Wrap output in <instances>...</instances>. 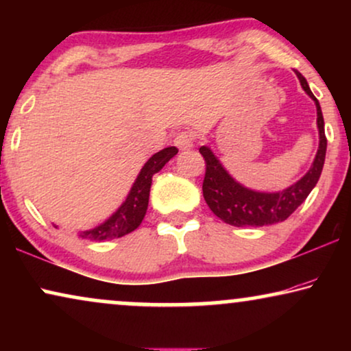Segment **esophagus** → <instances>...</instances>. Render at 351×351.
<instances>
[{
  "label": "esophagus",
  "mask_w": 351,
  "mask_h": 351,
  "mask_svg": "<svg viewBox=\"0 0 351 351\" xmlns=\"http://www.w3.org/2000/svg\"><path fill=\"white\" fill-rule=\"evenodd\" d=\"M174 143L180 150H190L195 145V134L191 131H182L177 134Z\"/></svg>",
  "instance_id": "esophagus-1"
}]
</instances>
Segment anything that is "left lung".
<instances>
[{
    "label": "left lung",
    "mask_w": 351,
    "mask_h": 351,
    "mask_svg": "<svg viewBox=\"0 0 351 351\" xmlns=\"http://www.w3.org/2000/svg\"><path fill=\"white\" fill-rule=\"evenodd\" d=\"M295 75L305 93L315 100L316 114H318L316 124H318L319 132V147L308 172L294 185L287 186L282 191H276V193L249 190L244 185L238 184L225 171L222 162L210 152L209 147L199 148V153L206 161L203 196L209 209L225 223L233 225V227H263V225L282 222L304 203L310 191L318 184L324 166L326 147H328L324 134V118L318 99L310 90L306 80L297 70Z\"/></svg>",
    "instance_id": "left-lung-1"
}]
</instances>
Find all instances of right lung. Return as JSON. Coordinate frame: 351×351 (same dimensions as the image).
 <instances>
[{
    "label": "right lung",
    "instance_id": "right-lung-1",
    "mask_svg": "<svg viewBox=\"0 0 351 351\" xmlns=\"http://www.w3.org/2000/svg\"><path fill=\"white\" fill-rule=\"evenodd\" d=\"M177 152L179 150L176 147H167L162 148L161 152L155 153L143 165L136 182H134L131 191H129L126 201L119 206L117 213L105 220L104 223H100L99 227L86 230V232H80L78 237L95 239V241H104V239L121 238L124 234L134 232L142 223L143 217H145L148 208V196H150L152 177L156 172H160L166 162L177 155Z\"/></svg>",
    "mask_w": 351,
    "mask_h": 351
}]
</instances>
